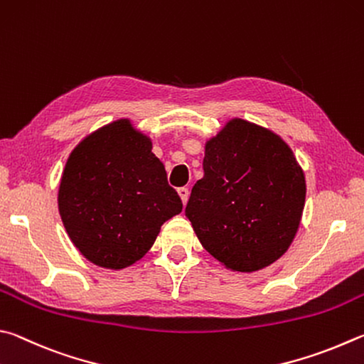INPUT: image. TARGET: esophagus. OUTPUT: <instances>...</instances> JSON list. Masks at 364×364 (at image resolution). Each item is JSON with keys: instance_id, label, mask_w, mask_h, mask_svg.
Listing matches in <instances>:
<instances>
[{"instance_id": "34e87169", "label": "esophagus", "mask_w": 364, "mask_h": 364, "mask_svg": "<svg viewBox=\"0 0 364 364\" xmlns=\"http://www.w3.org/2000/svg\"><path fill=\"white\" fill-rule=\"evenodd\" d=\"M177 193H178V196H181V200H182L183 205H187V201H188V195H190L188 188H187V187H181V188L177 190Z\"/></svg>"}]
</instances>
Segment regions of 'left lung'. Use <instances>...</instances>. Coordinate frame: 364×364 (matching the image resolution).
Instances as JSON below:
<instances>
[{
	"mask_svg": "<svg viewBox=\"0 0 364 364\" xmlns=\"http://www.w3.org/2000/svg\"><path fill=\"white\" fill-rule=\"evenodd\" d=\"M203 169L186 208L203 247L235 272H256L282 257L305 205L304 171L289 145L235 118L206 142Z\"/></svg>",
	"mask_w": 364,
	"mask_h": 364,
	"instance_id": "8db88e82",
	"label": "left lung"
}]
</instances>
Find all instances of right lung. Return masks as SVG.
Returning <instances> with one entry per match:
<instances>
[{"instance_id": "obj_1", "label": "right lung", "mask_w": 364, "mask_h": 364, "mask_svg": "<svg viewBox=\"0 0 364 364\" xmlns=\"http://www.w3.org/2000/svg\"><path fill=\"white\" fill-rule=\"evenodd\" d=\"M181 211V196L151 153V140L129 119L100 127L70 153L59 213L72 243L92 264L112 270L129 267Z\"/></svg>"}]
</instances>
